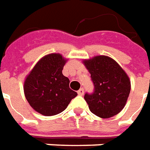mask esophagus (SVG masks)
<instances>
[{"instance_id": "obj_1", "label": "esophagus", "mask_w": 150, "mask_h": 150, "mask_svg": "<svg viewBox=\"0 0 150 150\" xmlns=\"http://www.w3.org/2000/svg\"><path fill=\"white\" fill-rule=\"evenodd\" d=\"M77 94L79 95V96H82L83 94H84V89L81 88L78 91H77Z\"/></svg>"}]
</instances>
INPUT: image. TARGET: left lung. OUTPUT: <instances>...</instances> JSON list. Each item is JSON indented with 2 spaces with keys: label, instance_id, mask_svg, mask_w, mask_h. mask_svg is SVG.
Instances as JSON below:
<instances>
[{
  "label": "left lung",
  "instance_id": "left-lung-1",
  "mask_svg": "<svg viewBox=\"0 0 150 150\" xmlns=\"http://www.w3.org/2000/svg\"><path fill=\"white\" fill-rule=\"evenodd\" d=\"M83 64L94 84L93 93H86L84 96L91 112L102 118L119 113L131 91L127 74L114 59L105 55L85 59Z\"/></svg>",
  "mask_w": 150,
  "mask_h": 150
}]
</instances>
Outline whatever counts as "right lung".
I'll return each mask as SVG.
<instances>
[{"instance_id": "add662e5", "label": "right lung", "mask_w": 150, "mask_h": 150, "mask_svg": "<svg viewBox=\"0 0 150 150\" xmlns=\"http://www.w3.org/2000/svg\"><path fill=\"white\" fill-rule=\"evenodd\" d=\"M67 59L60 54H50L34 66L24 81L28 102L44 116L63 112L77 93L69 88V79L62 73Z\"/></svg>"}]
</instances>
